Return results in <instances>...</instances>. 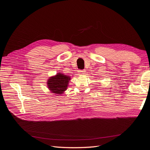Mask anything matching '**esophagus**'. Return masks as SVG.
<instances>
[{
	"label": "esophagus",
	"instance_id": "esophagus-1",
	"mask_svg": "<svg viewBox=\"0 0 150 150\" xmlns=\"http://www.w3.org/2000/svg\"><path fill=\"white\" fill-rule=\"evenodd\" d=\"M79 74L81 75H84L86 74V70H80L79 71Z\"/></svg>",
	"mask_w": 150,
	"mask_h": 150
}]
</instances>
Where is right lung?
Wrapping results in <instances>:
<instances>
[{
	"instance_id": "right-lung-1",
	"label": "right lung",
	"mask_w": 150,
	"mask_h": 150,
	"mask_svg": "<svg viewBox=\"0 0 150 150\" xmlns=\"http://www.w3.org/2000/svg\"><path fill=\"white\" fill-rule=\"evenodd\" d=\"M70 80L69 76L63 73H57L56 75L51 76L48 79L47 86L51 93L59 96L67 91Z\"/></svg>"
}]
</instances>
